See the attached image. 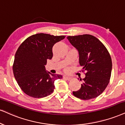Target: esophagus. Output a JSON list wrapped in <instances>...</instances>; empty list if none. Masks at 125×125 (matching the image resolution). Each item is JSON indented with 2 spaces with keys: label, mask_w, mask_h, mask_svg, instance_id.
Segmentation results:
<instances>
[{
  "label": "esophagus",
  "mask_w": 125,
  "mask_h": 125,
  "mask_svg": "<svg viewBox=\"0 0 125 125\" xmlns=\"http://www.w3.org/2000/svg\"><path fill=\"white\" fill-rule=\"evenodd\" d=\"M64 78H65V79L68 80V81H71V80L72 79V77H70V76H64Z\"/></svg>",
  "instance_id": "esophagus-1"
}]
</instances>
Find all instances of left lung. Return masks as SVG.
<instances>
[{
    "label": "left lung",
    "mask_w": 125,
    "mask_h": 125,
    "mask_svg": "<svg viewBox=\"0 0 125 125\" xmlns=\"http://www.w3.org/2000/svg\"><path fill=\"white\" fill-rule=\"evenodd\" d=\"M79 53V62L85 72V78L79 90L73 94L82 100L96 98L104 92L110 82L112 60L105 46L95 36L81 35L67 36ZM82 79H80L81 81Z\"/></svg>",
    "instance_id": "obj_1"
}]
</instances>
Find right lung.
Returning a JSON list of instances; mask_svg holds the SVG:
<instances>
[{"label":"right lung","mask_w":125,"mask_h":125,"mask_svg":"<svg viewBox=\"0 0 125 125\" xmlns=\"http://www.w3.org/2000/svg\"><path fill=\"white\" fill-rule=\"evenodd\" d=\"M65 36L37 33L26 39L19 46L14 57L13 71L15 79L23 92L29 96L43 98L54 89L55 80L62 76L46 71L47 60L53 57L54 44Z\"/></svg>","instance_id":"right-lung-1"}]
</instances>
